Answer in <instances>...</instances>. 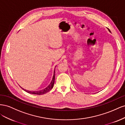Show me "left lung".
<instances>
[{
	"label": "left lung",
	"mask_w": 125,
	"mask_h": 125,
	"mask_svg": "<svg viewBox=\"0 0 125 125\" xmlns=\"http://www.w3.org/2000/svg\"><path fill=\"white\" fill-rule=\"evenodd\" d=\"M108 31H109V32H111V31H110V30H108Z\"/></svg>",
	"instance_id": "1"
}]
</instances>
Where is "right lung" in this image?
<instances>
[{
    "mask_svg": "<svg viewBox=\"0 0 125 125\" xmlns=\"http://www.w3.org/2000/svg\"><path fill=\"white\" fill-rule=\"evenodd\" d=\"M55 70H54V75H53V77H52V80L51 82V83L48 85V86H47L46 88H45L43 90H41L40 91H28V90H26L24 89H23L22 88H21L23 89V90H24L25 91H26V92H28L29 93H31L32 94H36V95H42V94H45L46 93L50 91L53 88L54 86V82H55Z\"/></svg>",
    "mask_w": 125,
    "mask_h": 125,
    "instance_id": "right-lung-1",
    "label": "right lung"
}]
</instances>
